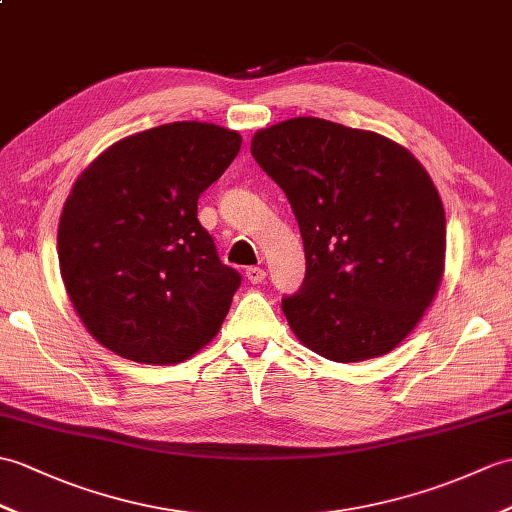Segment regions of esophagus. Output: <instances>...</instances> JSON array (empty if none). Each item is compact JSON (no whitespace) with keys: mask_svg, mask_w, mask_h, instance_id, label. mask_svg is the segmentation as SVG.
<instances>
[{"mask_svg":"<svg viewBox=\"0 0 512 512\" xmlns=\"http://www.w3.org/2000/svg\"><path fill=\"white\" fill-rule=\"evenodd\" d=\"M246 279L251 283H261L266 279V270L264 268H257V266H251L246 268Z\"/></svg>","mask_w":512,"mask_h":512,"instance_id":"34e87169","label":"esophagus"}]
</instances>
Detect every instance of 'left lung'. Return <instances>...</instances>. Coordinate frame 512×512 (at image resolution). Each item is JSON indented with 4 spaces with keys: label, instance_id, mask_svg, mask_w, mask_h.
<instances>
[{
    "label": "left lung",
    "instance_id": "obj_1",
    "mask_svg": "<svg viewBox=\"0 0 512 512\" xmlns=\"http://www.w3.org/2000/svg\"><path fill=\"white\" fill-rule=\"evenodd\" d=\"M251 154L303 237V285L281 301L296 338L344 364L395 349L445 270V209L430 174L392 139L320 117L261 128Z\"/></svg>",
    "mask_w": 512,
    "mask_h": 512
}]
</instances>
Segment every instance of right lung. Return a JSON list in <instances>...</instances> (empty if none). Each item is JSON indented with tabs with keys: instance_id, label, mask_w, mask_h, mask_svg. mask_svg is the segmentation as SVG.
<instances>
[{
	"instance_id": "1",
	"label": "right lung",
	"mask_w": 512,
	"mask_h": 512,
	"mask_svg": "<svg viewBox=\"0 0 512 512\" xmlns=\"http://www.w3.org/2000/svg\"><path fill=\"white\" fill-rule=\"evenodd\" d=\"M242 137L172 122L120 139L78 176L58 222V264L82 325L141 364H176L213 340L242 277L198 222V196Z\"/></svg>"
}]
</instances>
